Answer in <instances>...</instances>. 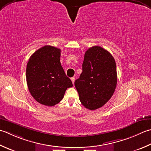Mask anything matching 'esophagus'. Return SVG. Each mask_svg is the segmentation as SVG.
<instances>
[{
    "label": "esophagus",
    "mask_w": 151,
    "mask_h": 151,
    "mask_svg": "<svg viewBox=\"0 0 151 151\" xmlns=\"http://www.w3.org/2000/svg\"><path fill=\"white\" fill-rule=\"evenodd\" d=\"M70 80H71L73 84H74V82H75V77H72L71 78H70Z\"/></svg>",
    "instance_id": "34e87169"
}]
</instances>
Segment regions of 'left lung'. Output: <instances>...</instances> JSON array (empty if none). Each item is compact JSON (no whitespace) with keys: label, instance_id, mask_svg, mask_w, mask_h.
Returning <instances> with one entry per match:
<instances>
[{"label":"left lung","instance_id":"left-lung-1","mask_svg":"<svg viewBox=\"0 0 151 151\" xmlns=\"http://www.w3.org/2000/svg\"><path fill=\"white\" fill-rule=\"evenodd\" d=\"M116 83V66L113 56L101 46L87 50L82 72L75 82L82 104L91 111L103 107L113 96Z\"/></svg>","mask_w":151,"mask_h":151}]
</instances>
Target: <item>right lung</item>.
Listing matches in <instances>:
<instances>
[{
	"mask_svg": "<svg viewBox=\"0 0 151 151\" xmlns=\"http://www.w3.org/2000/svg\"><path fill=\"white\" fill-rule=\"evenodd\" d=\"M61 50L44 46L33 53L27 65L26 80L29 92L40 104L54 106L73 86L60 63Z\"/></svg>",
	"mask_w": 151,
	"mask_h": 151,
	"instance_id": "1",
	"label": "right lung"
}]
</instances>
